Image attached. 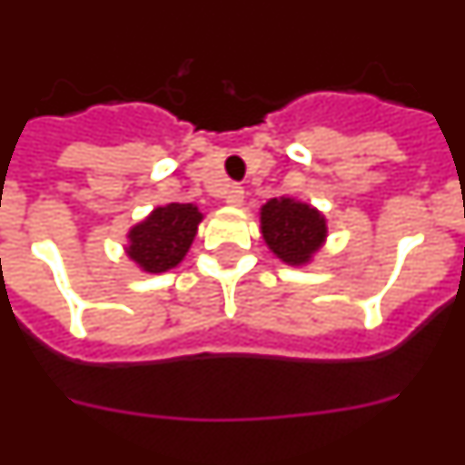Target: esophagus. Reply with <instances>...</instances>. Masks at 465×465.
I'll return each instance as SVG.
<instances>
[{"mask_svg": "<svg viewBox=\"0 0 465 465\" xmlns=\"http://www.w3.org/2000/svg\"><path fill=\"white\" fill-rule=\"evenodd\" d=\"M225 203L232 204V207H240L244 203V188L237 186V183L228 186V191H225Z\"/></svg>", "mask_w": 465, "mask_h": 465, "instance_id": "34e87169", "label": "esophagus"}]
</instances>
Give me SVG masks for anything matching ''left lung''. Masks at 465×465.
<instances>
[{
	"label": "left lung",
	"instance_id": "obj_1",
	"mask_svg": "<svg viewBox=\"0 0 465 465\" xmlns=\"http://www.w3.org/2000/svg\"><path fill=\"white\" fill-rule=\"evenodd\" d=\"M265 244L289 265H305L326 240V219L314 207L291 197L270 200L261 209Z\"/></svg>",
	"mask_w": 465,
	"mask_h": 465
}]
</instances>
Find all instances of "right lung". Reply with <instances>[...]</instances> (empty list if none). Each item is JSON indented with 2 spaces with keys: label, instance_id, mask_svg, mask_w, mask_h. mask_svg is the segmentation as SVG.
<instances>
[{
  "label": "right lung",
  "instance_id": "add662e5",
  "mask_svg": "<svg viewBox=\"0 0 465 465\" xmlns=\"http://www.w3.org/2000/svg\"><path fill=\"white\" fill-rule=\"evenodd\" d=\"M200 221L203 213L195 204L172 203L153 209L151 216L130 230L127 256L146 272H167L183 261Z\"/></svg>",
  "mask_w": 465,
  "mask_h": 465
}]
</instances>
